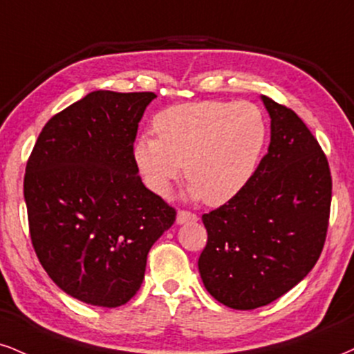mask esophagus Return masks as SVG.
I'll return each instance as SVG.
<instances>
[{
    "instance_id": "1",
    "label": "esophagus",
    "mask_w": 354,
    "mask_h": 354,
    "mask_svg": "<svg viewBox=\"0 0 354 354\" xmlns=\"http://www.w3.org/2000/svg\"><path fill=\"white\" fill-rule=\"evenodd\" d=\"M198 216L189 210H178L177 212V223H187V221H197Z\"/></svg>"
}]
</instances>
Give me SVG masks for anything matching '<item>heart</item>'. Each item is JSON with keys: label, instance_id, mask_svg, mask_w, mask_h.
I'll return each mask as SVG.
<instances>
[{"label": "heart", "instance_id": "1", "mask_svg": "<svg viewBox=\"0 0 354 354\" xmlns=\"http://www.w3.org/2000/svg\"><path fill=\"white\" fill-rule=\"evenodd\" d=\"M157 138L142 134L133 156L144 184L165 197L182 174L192 197L212 207L238 197L263 156L268 124L250 102H208L170 106L154 118Z\"/></svg>", "mask_w": 354, "mask_h": 354}]
</instances>
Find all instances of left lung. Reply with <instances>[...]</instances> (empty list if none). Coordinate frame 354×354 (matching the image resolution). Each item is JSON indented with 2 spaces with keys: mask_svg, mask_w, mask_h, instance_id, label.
I'll use <instances>...</instances> for the list:
<instances>
[{
  "mask_svg": "<svg viewBox=\"0 0 354 354\" xmlns=\"http://www.w3.org/2000/svg\"><path fill=\"white\" fill-rule=\"evenodd\" d=\"M270 144L241 194L202 216L203 286L236 310L263 307L297 286L324 250L331 174L325 152L290 108L263 97Z\"/></svg>",
  "mask_w": 354,
  "mask_h": 354,
  "instance_id": "obj_1",
  "label": "left lung"
}]
</instances>
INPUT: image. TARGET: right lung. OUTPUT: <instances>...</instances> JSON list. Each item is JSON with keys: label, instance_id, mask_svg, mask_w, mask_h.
<instances>
[{"label": "right lung", "instance_id": "1", "mask_svg": "<svg viewBox=\"0 0 354 354\" xmlns=\"http://www.w3.org/2000/svg\"><path fill=\"white\" fill-rule=\"evenodd\" d=\"M152 91H91L52 116L26 164L24 198L39 263L68 295L115 308L134 297L147 252L176 208L146 189L134 139Z\"/></svg>", "mask_w": 354, "mask_h": 354}]
</instances>
